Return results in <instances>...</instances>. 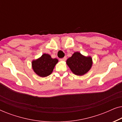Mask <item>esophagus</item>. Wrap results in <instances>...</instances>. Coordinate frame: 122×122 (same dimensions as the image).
Instances as JSON below:
<instances>
[{"label": "esophagus", "mask_w": 122, "mask_h": 122, "mask_svg": "<svg viewBox=\"0 0 122 122\" xmlns=\"http://www.w3.org/2000/svg\"><path fill=\"white\" fill-rule=\"evenodd\" d=\"M66 56H64V58L60 59V61H66Z\"/></svg>", "instance_id": "esophagus-1"}]
</instances>
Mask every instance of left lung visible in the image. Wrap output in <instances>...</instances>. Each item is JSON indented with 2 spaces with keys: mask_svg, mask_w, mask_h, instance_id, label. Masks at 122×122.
Wrapping results in <instances>:
<instances>
[{
  "mask_svg": "<svg viewBox=\"0 0 122 122\" xmlns=\"http://www.w3.org/2000/svg\"><path fill=\"white\" fill-rule=\"evenodd\" d=\"M66 62L71 71L77 76H83L87 73L93 64L91 56H85L79 52H75Z\"/></svg>",
  "mask_w": 122,
  "mask_h": 122,
  "instance_id": "1",
  "label": "left lung"
}]
</instances>
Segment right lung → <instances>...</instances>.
<instances>
[{
    "instance_id": "right-lung-1",
    "label": "right lung",
    "mask_w": 122,
    "mask_h": 122,
    "mask_svg": "<svg viewBox=\"0 0 122 122\" xmlns=\"http://www.w3.org/2000/svg\"><path fill=\"white\" fill-rule=\"evenodd\" d=\"M58 60L53 59L48 54H43L41 58L32 61V68L34 72L41 77H46L52 73Z\"/></svg>"
}]
</instances>
